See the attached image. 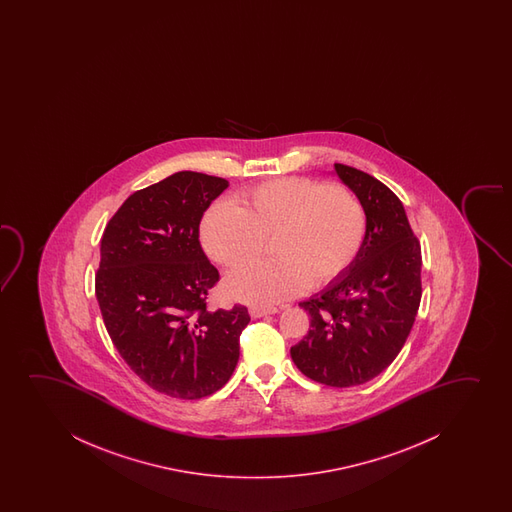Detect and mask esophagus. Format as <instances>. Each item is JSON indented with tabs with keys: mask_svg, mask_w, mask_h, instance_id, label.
<instances>
[{
	"mask_svg": "<svg viewBox=\"0 0 512 512\" xmlns=\"http://www.w3.org/2000/svg\"><path fill=\"white\" fill-rule=\"evenodd\" d=\"M274 313H278V308H262V306H252L250 308V315L253 318H262V316L274 315Z\"/></svg>",
	"mask_w": 512,
	"mask_h": 512,
	"instance_id": "34e87169",
	"label": "esophagus"
}]
</instances>
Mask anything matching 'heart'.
Masks as SVG:
<instances>
[{"label":"heart","mask_w":512,"mask_h":512,"mask_svg":"<svg viewBox=\"0 0 512 512\" xmlns=\"http://www.w3.org/2000/svg\"><path fill=\"white\" fill-rule=\"evenodd\" d=\"M367 217L350 190L309 178H280L241 197L215 203L201 220L204 252L225 267L259 255L273 238L276 259L253 262L225 278L227 294L273 306L337 280L364 245Z\"/></svg>","instance_id":"b5f03b06"}]
</instances>
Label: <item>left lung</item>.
I'll return each mask as SVG.
<instances>
[{
    "instance_id": "obj_1",
    "label": "left lung",
    "mask_w": 512,
    "mask_h": 512,
    "mask_svg": "<svg viewBox=\"0 0 512 512\" xmlns=\"http://www.w3.org/2000/svg\"><path fill=\"white\" fill-rule=\"evenodd\" d=\"M367 217L364 245L346 271L299 304L311 316L290 348L297 369L323 385H364L399 355L421 301V248L399 197L374 176L334 164Z\"/></svg>"
}]
</instances>
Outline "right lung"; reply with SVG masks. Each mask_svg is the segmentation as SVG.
<instances>
[{"label": "right lung", "instance_id": "1", "mask_svg": "<svg viewBox=\"0 0 512 512\" xmlns=\"http://www.w3.org/2000/svg\"><path fill=\"white\" fill-rule=\"evenodd\" d=\"M229 182L180 171L127 197L106 225L96 297L120 357L157 392L194 400L217 392L239 360L245 306L210 311L218 281L199 224Z\"/></svg>", "mask_w": 512, "mask_h": 512}]
</instances>
